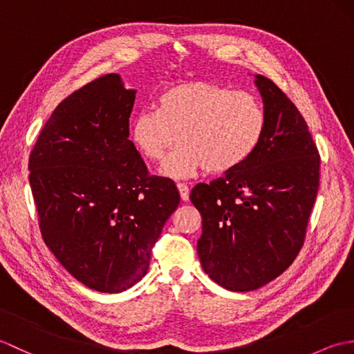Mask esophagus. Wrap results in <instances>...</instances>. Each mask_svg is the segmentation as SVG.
<instances>
[{"mask_svg": "<svg viewBox=\"0 0 354 354\" xmlns=\"http://www.w3.org/2000/svg\"><path fill=\"white\" fill-rule=\"evenodd\" d=\"M178 190H179V194H181V199L183 201H189V198H190V189H189V185L187 184H184V183H178Z\"/></svg>", "mask_w": 354, "mask_h": 354, "instance_id": "obj_1", "label": "esophagus"}]
</instances>
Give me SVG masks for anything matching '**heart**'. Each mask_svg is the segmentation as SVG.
Listing matches in <instances>:
<instances>
[{
  "label": "heart",
  "instance_id": "heart-1",
  "mask_svg": "<svg viewBox=\"0 0 354 354\" xmlns=\"http://www.w3.org/2000/svg\"><path fill=\"white\" fill-rule=\"evenodd\" d=\"M266 124V109L255 94L196 80L162 91L156 111H140L131 137L152 162H161L179 142L162 169L167 176L187 178L201 169L222 175L250 160Z\"/></svg>",
  "mask_w": 354,
  "mask_h": 354
}]
</instances>
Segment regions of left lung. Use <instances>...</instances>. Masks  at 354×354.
<instances>
[{
	"instance_id": "obj_1",
	"label": "left lung",
	"mask_w": 354,
	"mask_h": 354,
	"mask_svg": "<svg viewBox=\"0 0 354 354\" xmlns=\"http://www.w3.org/2000/svg\"><path fill=\"white\" fill-rule=\"evenodd\" d=\"M268 124L239 169L198 184V254L208 277L234 292L259 289L295 260L319 187V153L306 120L272 80L255 76Z\"/></svg>"
}]
</instances>
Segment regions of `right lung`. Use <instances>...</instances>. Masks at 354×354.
I'll return each instance as SVG.
<instances>
[{"label": "right lung", "instance_id": "right-lung-1", "mask_svg": "<svg viewBox=\"0 0 354 354\" xmlns=\"http://www.w3.org/2000/svg\"><path fill=\"white\" fill-rule=\"evenodd\" d=\"M133 102L118 74L89 82L57 104L28 158L45 245L76 280L104 293L146 275L179 204L175 183L149 175L129 140Z\"/></svg>", "mask_w": 354, "mask_h": 354}]
</instances>
